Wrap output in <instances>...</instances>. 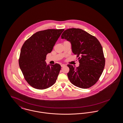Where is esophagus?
I'll use <instances>...</instances> for the list:
<instances>
[{"label": "esophagus", "mask_w": 123, "mask_h": 123, "mask_svg": "<svg viewBox=\"0 0 123 123\" xmlns=\"http://www.w3.org/2000/svg\"><path fill=\"white\" fill-rule=\"evenodd\" d=\"M66 66V65H65V64H62V65H61V66L62 67H64V66Z\"/></svg>", "instance_id": "34e87169"}]
</instances>
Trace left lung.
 <instances>
[{"label": "left lung", "instance_id": "8db88e82", "mask_svg": "<svg viewBox=\"0 0 123 123\" xmlns=\"http://www.w3.org/2000/svg\"><path fill=\"white\" fill-rule=\"evenodd\" d=\"M62 39L69 41L72 50L78 57L80 65H68L70 82L77 87L88 88L95 85L102 75L105 63L102 46L94 36L80 28L66 30Z\"/></svg>", "mask_w": 123, "mask_h": 123}]
</instances>
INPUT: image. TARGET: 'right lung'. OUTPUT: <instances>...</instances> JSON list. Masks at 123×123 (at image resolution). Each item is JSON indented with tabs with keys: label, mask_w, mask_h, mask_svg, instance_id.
I'll return each instance as SVG.
<instances>
[{
	"label": "right lung",
	"mask_w": 123,
	"mask_h": 123,
	"mask_svg": "<svg viewBox=\"0 0 123 123\" xmlns=\"http://www.w3.org/2000/svg\"><path fill=\"white\" fill-rule=\"evenodd\" d=\"M64 30L49 29L38 31L23 44L19 66L25 80L33 87L46 89L56 81L61 66L57 63L47 65L45 60Z\"/></svg>",
	"instance_id": "right-lung-1"
}]
</instances>
